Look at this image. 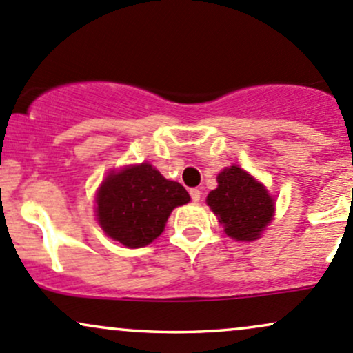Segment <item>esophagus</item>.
Listing matches in <instances>:
<instances>
[{"label": "esophagus", "mask_w": 353, "mask_h": 353, "mask_svg": "<svg viewBox=\"0 0 353 353\" xmlns=\"http://www.w3.org/2000/svg\"><path fill=\"white\" fill-rule=\"evenodd\" d=\"M189 194H191V199L194 203H198L199 199H201V191H199V189H196V188H192L191 191H189Z\"/></svg>", "instance_id": "34e87169"}]
</instances>
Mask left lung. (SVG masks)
I'll return each mask as SVG.
<instances>
[{
  "mask_svg": "<svg viewBox=\"0 0 353 353\" xmlns=\"http://www.w3.org/2000/svg\"><path fill=\"white\" fill-rule=\"evenodd\" d=\"M216 181L218 188L208 194L206 203L226 235L245 242L261 239L274 216V199L264 184L239 165L226 167Z\"/></svg>",
  "mask_w": 353,
  "mask_h": 353,
  "instance_id": "8db88e82",
  "label": "left lung"
}]
</instances>
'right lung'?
I'll use <instances>...</instances> for the list:
<instances>
[{
	"label": "right lung",
	"mask_w": 353,
	"mask_h": 353,
	"mask_svg": "<svg viewBox=\"0 0 353 353\" xmlns=\"http://www.w3.org/2000/svg\"><path fill=\"white\" fill-rule=\"evenodd\" d=\"M191 201L179 183L165 179L147 162L111 170L96 194L103 232L128 248L145 247L162 232L176 206Z\"/></svg>",
	"instance_id": "obj_1"
}]
</instances>
